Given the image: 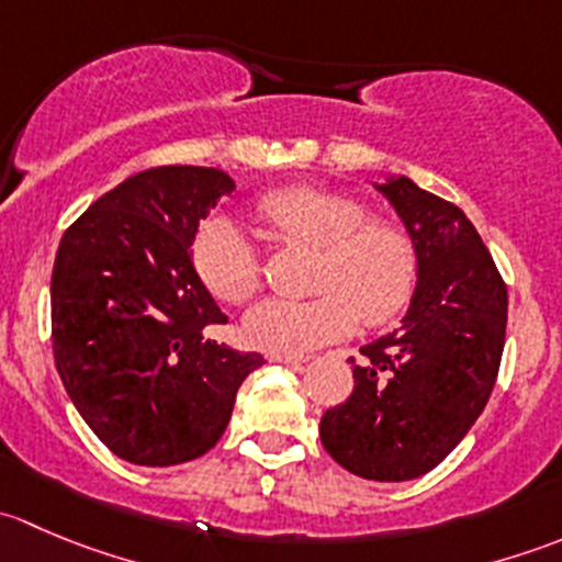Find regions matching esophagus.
<instances>
[{
	"label": "esophagus",
	"mask_w": 562,
	"mask_h": 562,
	"mask_svg": "<svg viewBox=\"0 0 562 562\" xmlns=\"http://www.w3.org/2000/svg\"><path fill=\"white\" fill-rule=\"evenodd\" d=\"M269 361H280V364H304L310 356L304 353H269Z\"/></svg>",
	"instance_id": "obj_1"
}]
</instances>
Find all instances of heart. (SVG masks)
I'll return each mask as SVG.
<instances>
[{
  "instance_id": "b5f03b06",
  "label": "heart",
  "mask_w": 562,
  "mask_h": 562,
  "mask_svg": "<svg viewBox=\"0 0 562 562\" xmlns=\"http://www.w3.org/2000/svg\"><path fill=\"white\" fill-rule=\"evenodd\" d=\"M255 217L277 241L317 249L313 299H269L245 317V331L271 353H304L353 328L383 326L411 302L418 282V247L396 220L370 217L361 198L293 184L255 201ZM203 285L225 304H245L263 285V255L228 217H214L192 239Z\"/></svg>"
}]
</instances>
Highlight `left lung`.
<instances>
[{"label":"left lung","mask_w":562,"mask_h":562,"mask_svg":"<svg viewBox=\"0 0 562 562\" xmlns=\"http://www.w3.org/2000/svg\"><path fill=\"white\" fill-rule=\"evenodd\" d=\"M378 190L418 247V285L402 326L361 348L353 391L321 418L334 462L370 481L438 468L495 389L508 291L464 212L407 176Z\"/></svg>","instance_id":"left-lung-1"}]
</instances>
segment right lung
Wrapping results in <instances>:
<instances>
[{
  "label": "right lung",
  "instance_id": "obj_1",
  "mask_svg": "<svg viewBox=\"0 0 562 562\" xmlns=\"http://www.w3.org/2000/svg\"><path fill=\"white\" fill-rule=\"evenodd\" d=\"M217 168L157 166L113 187L59 241L54 361L72 405L116 457L146 468L206 454L236 391L263 364L209 337L228 315L192 266L198 223L234 192Z\"/></svg>",
  "mask_w": 562,
  "mask_h": 562
}]
</instances>
